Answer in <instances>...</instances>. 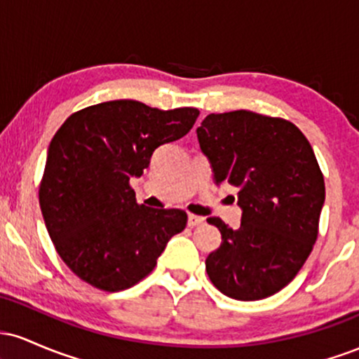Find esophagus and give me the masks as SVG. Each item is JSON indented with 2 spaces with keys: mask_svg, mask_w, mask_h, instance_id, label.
Segmentation results:
<instances>
[{
  "mask_svg": "<svg viewBox=\"0 0 359 359\" xmlns=\"http://www.w3.org/2000/svg\"><path fill=\"white\" fill-rule=\"evenodd\" d=\"M189 226H191V228H194V226H201V224H204V217H201V216H196V214H189Z\"/></svg>",
  "mask_w": 359,
  "mask_h": 359,
  "instance_id": "esophagus-1",
  "label": "esophagus"
}]
</instances>
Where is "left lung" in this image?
<instances>
[{
  "label": "left lung",
  "mask_w": 359,
  "mask_h": 359,
  "mask_svg": "<svg viewBox=\"0 0 359 359\" xmlns=\"http://www.w3.org/2000/svg\"><path fill=\"white\" fill-rule=\"evenodd\" d=\"M214 182L240 189L241 226L208 217L222 243L205 258L217 290L259 300L288 285L319 234L325 187L309 140L294 123L253 111L209 114L197 128Z\"/></svg>",
  "instance_id": "left-lung-1"
}]
</instances>
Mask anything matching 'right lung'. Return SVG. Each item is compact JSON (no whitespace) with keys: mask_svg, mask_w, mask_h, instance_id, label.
Returning <instances> with one entry per match:
<instances>
[{"mask_svg":"<svg viewBox=\"0 0 359 359\" xmlns=\"http://www.w3.org/2000/svg\"><path fill=\"white\" fill-rule=\"evenodd\" d=\"M197 116L196 108L108 101L72 113L53 135L40 209L57 253L86 283L104 292L137 285L184 231L187 212L137 204L130 179L150 165L155 148L187 135Z\"/></svg>","mask_w":359,"mask_h":359,"instance_id":"1","label":"right lung"}]
</instances>
